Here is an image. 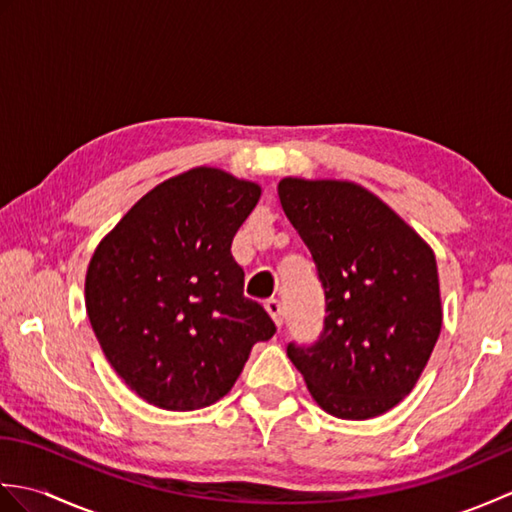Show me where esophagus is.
<instances>
[{
    "instance_id": "obj_1",
    "label": "esophagus",
    "mask_w": 512,
    "mask_h": 512,
    "mask_svg": "<svg viewBox=\"0 0 512 512\" xmlns=\"http://www.w3.org/2000/svg\"><path fill=\"white\" fill-rule=\"evenodd\" d=\"M264 308L270 314V319L275 321L277 328H281V325H284V308H281V303L277 299H268L264 303Z\"/></svg>"
}]
</instances>
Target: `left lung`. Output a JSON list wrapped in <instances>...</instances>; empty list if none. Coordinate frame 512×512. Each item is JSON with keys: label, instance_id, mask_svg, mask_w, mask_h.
Here are the masks:
<instances>
[{"label": "left lung", "instance_id": "left-lung-1", "mask_svg": "<svg viewBox=\"0 0 512 512\" xmlns=\"http://www.w3.org/2000/svg\"><path fill=\"white\" fill-rule=\"evenodd\" d=\"M277 193L314 259L328 312L317 343L288 345L290 361L330 416L376 418L411 394L436 347V255L356 182L284 178Z\"/></svg>", "mask_w": 512, "mask_h": 512}]
</instances>
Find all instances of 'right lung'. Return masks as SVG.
Here are the masks:
<instances>
[{"instance_id":"add662e5","label":"right lung","mask_w":512,"mask_h":512,"mask_svg":"<svg viewBox=\"0 0 512 512\" xmlns=\"http://www.w3.org/2000/svg\"><path fill=\"white\" fill-rule=\"evenodd\" d=\"M259 195L257 182L195 167L145 193L96 246L85 275L92 330L149 405H213L253 345L275 334L266 310L244 297V270L231 255Z\"/></svg>"}]
</instances>
